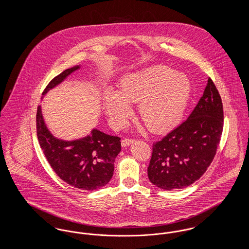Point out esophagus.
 I'll list each match as a JSON object with an SVG mask.
<instances>
[{
    "label": "esophagus",
    "instance_id": "1",
    "mask_svg": "<svg viewBox=\"0 0 249 249\" xmlns=\"http://www.w3.org/2000/svg\"><path fill=\"white\" fill-rule=\"evenodd\" d=\"M133 142H134V140H132V139L125 138V139H123V140L121 141V145H122V146H128V145H130V144H131Z\"/></svg>",
    "mask_w": 249,
    "mask_h": 249
}]
</instances>
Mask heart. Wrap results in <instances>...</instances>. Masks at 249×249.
I'll list each match as a JSON object with an SVG mask.
<instances>
[{"mask_svg":"<svg viewBox=\"0 0 249 249\" xmlns=\"http://www.w3.org/2000/svg\"><path fill=\"white\" fill-rule=\"evenodd\" d=\"M191 92L189 78L167 66L156 65L125 75L119 91L108 88L104 106L114 126L125 124L130 114L128 104H139L138 113L150 130L163 132L175 128L182 119Z\"/></svg>","mask_w":249,"mask_h":249,"instance_id":"obj_1","label":"heart"}]
</instances>
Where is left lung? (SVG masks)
I'll use <instances>...</instances> for the list:
<instances>
[{
    "instance_id": "8db88e82",
    "label": "left lung",
    "mask_w": 249,
    "mask_h": 249,
    "mask_svg": "<svg viewBox=\"0 0 249 249\" xmlns=\"http://www.w3.org/2000/svg\"><path fill=\"white\" fill-rule=\"evenodd\" d=\"M223 130V107L211 78L187 120L154 142L147 168L150 182L160 189L189 187L211 164Z\"/></svg>"
}]
</instances>
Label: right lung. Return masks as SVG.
<instances>
[{
    "label": "right lung",
    "mask_w": 249,
    "mask_h": 249,
    "mask_svg": "<svg viewBox=\"0 0 249 249\" xmlns=\"http://www.w3.org/2000/svg\"><path fill=\"white\" fill-rule=\"evenodd\" d=\"M80 65L62 71L53 78L43 96L62 83ZM37 138L48 163L61 180L79 190L92 191L105 187L114 174V162L121 150L120 138L93 129L86 137L66 141L48 130L41 106L36 114Z\"/></svg>",
    "instance_id": "add662e5"
}]
</instances>
